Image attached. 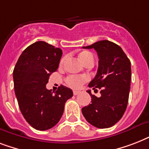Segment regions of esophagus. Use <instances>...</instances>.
<instances>
[{
    "label": "esophagus",
    "instance_id": "obj_1",
    "mask_svg": "<svg viewBox=\"0 0 149 149\" xmlns=\"http://www.w3.org/2000/svg\"><path fill=\"white\" fill-rule=\"evenodd\" d=\"M80 93V92H79V91H73V95H77V94H79V93Z\"/></svg>",
    "mask_w": 149,
    "mask_h": 149
}]
</instances>
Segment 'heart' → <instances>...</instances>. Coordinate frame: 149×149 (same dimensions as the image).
<instances>
[{"instance_id": "1", "label": "heart", "mask_w": 149, "mask_h": 149, "mask_svg": "<svg viewBox=\"0 0 149 149\" xmlns=\"http://www.w3.org/2000/svg\"><path fill=\"white\" fill-rule=\"evenodd\" d=\"M79 60L84 63V65L90 61H93V54L90 52L84 51L80 52L79 55ZM65 60V57H63L60 61V65H63L64 61ZM89 80V77L86 76H76V75H71L65 79V83L68 86L72 89L77 90L80 88V86Z\"/></svg>"}]
</instances>
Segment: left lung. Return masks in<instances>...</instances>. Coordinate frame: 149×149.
<instances>
[{
  "label": "left lung",
  "instance_id": "left-lung-1",
  "mask_svg": "<svg viewBox=\"0 0 149 149\" xmlns=\"http://www.w3.org/2000/svg\"><path fill=\"white\" fill-rule=\"evenodd\" d=\"M83 48L94 49L97 52V72L89 87L99 88L101 96L97 97L87 91L92 98L91 104L83 107L82 113L94 127H112L122 118L127 108L132 79L131 62L119 45L108 40Z\"/></svg>",
  "mask_w": 149,
  "mask_h": 149
}]
</instances>
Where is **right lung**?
Returning <instances> with one entry per match:
<instances>
[{
  "label": "right lung",
  "instance_id": "right-lung-1",
  "mask_svg": "<svg viewBox=\"0 0 149 149\" xmlns=\"http://www.w3.org/2000/svg\"><path fill=\"white\" fill-rule=\"evenodd\" d=\"M63 52L38 41L23 51L13 71L18 106L26 121L35 129L45 131L59 121L71 89L61 85L54 92L46 89L51 73L58 67Z\"/></svg>",
  "mask_w": 149,
  "mask_h": 149
}]
</instances>
